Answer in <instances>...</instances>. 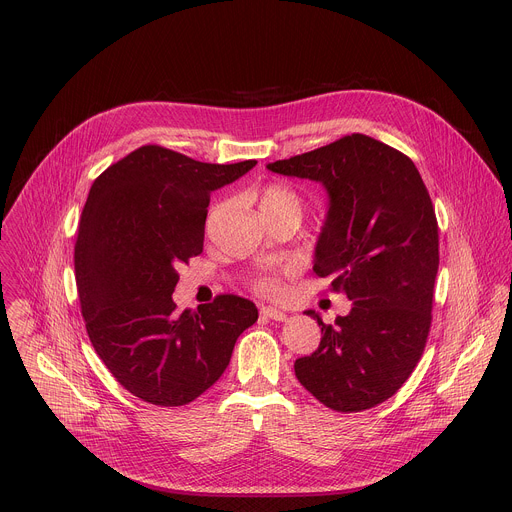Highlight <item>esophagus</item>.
I'll list each match as a JSON object with an SVG mask.
<instances>
[{"label": "esophagus", "mask_w": 512, "mask_h": 512, "mask_svg": "<svg viewBox=\"0 0 512 512\" xmlns=\"http://www.w3.org/2000/svg\"><path fill=\"white\" fill-rule=\"evenodd\" d=\"M261 316H263V318H269V320H275V322H283V320L287 318L285 312H281V310H277V308H271V306H263V308H261Z\"/></svg>", "instance_id": "obj_1"}]
</instances>
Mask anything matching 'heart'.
Masks as SVG:
<instances>
[{
	"label": "heart",
	"instance_id": "obj_1",
	"mask_svg": "<svg viewBox=\"0 0 512 512\" xmlns=\"http://www.w3.org/2000/svg\"><path fill=\"white\" fill-rule=\"evenodd\" d=\"M281 208L302 212V198L298 196V192L294 188H289L285 184L265 186L259 194V210L267 212V210H281ZM218 212H221V204H216V206L210 208L208 221H206L208 227L212 225V221H214ZM253 287H255V291H259V294L273 296L275 291L279 289V283H277V277H273V275H261L253 281Z\"/></svg>",
	"mask_w": 512,
	"mask_h": 512
}]
</instances>
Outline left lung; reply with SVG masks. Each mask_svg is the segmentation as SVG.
<instances>
[{
    "mask_svg": "<svg viewBox=\"0 0 512 512\" xmlns=\"http://www.w3.org/2000/svg\"><path fill=\"white\" fill-rule=\"evenodd\" d=\"M267 168L326 188L314 271L352 302L334 324L306 312L322 340L296 360V377L334 411L371 409L403 387L427 342L440 265L429 192L405 154L362 133Z\"/></svg>",
    "mask_w": 512,
    "mask_h": 512,
    "instance_id": "left-lung-1",
    "label": "left lung"
}]
</instances>
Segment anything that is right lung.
Instances as JSON below:
<instances>
[{
  "label": "right lung",
  "instance_id": "right-lung-1",
  "mask_svg": "<svg viewBox=\"0 0 512 512\" xmlns=\"http://www.w3.org/2000/svg\"><path fill=\"white\" fill-rule=\"evenodd\" d=\"M255 164H204L141 145L91 186L75 245L81 312L105 367L145 403L180 407L200 397L259 318L233 294L198 312H178L172 300L178 267L202 253L210 192Z\"/></svg>",
  "mask_w": 512,
  "mask_h": 512
}]
</instances>
